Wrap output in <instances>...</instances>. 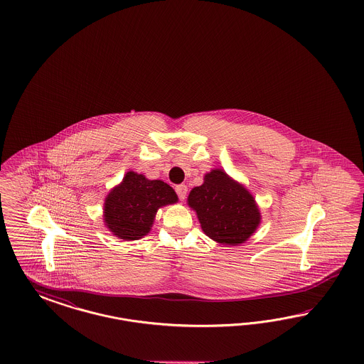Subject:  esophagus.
<instances>
[{
  "mask_svg": "<svg viewBox=\"0 0 364 364\" xmlns=\"http://www.w3.org/2000/svg\"><path fill=\"white\" fill-rule=\"evenodd\" d=\"M187 192L188 187L186 184H180V186H177L176 193L180 200H184V198H187Z\"/></svg>",
  "mask_w": 364,
  "mask_h": 364,
  "instance_id": "esophagus-1",
  "label": "esophagus"
}]
</instances>
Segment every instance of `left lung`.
Listing matches in <instances>:
<instances>
[{
	"mask_svg": "<svg viewBox=\"0 0 364 364\" xmlns=\"http://www.w3.org/2000/svg\"><path fill=\"white\" fill-rule=\"evenodd\" d=\"M201 230L215 242L239 245L247 242L260 224V210L254 196L223 169H212L204 183L188 196Z\"/></svg>",
	"mask_w": 364,
	"mask_h": 364,
	"instance_id": "1",
	"label": "left lung"
}]
</instances>
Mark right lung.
<instances>
[{"label": "right lung", "instance_id": "right-lung-1", "mask_svg": "<svg viewBox=\"0 0 364 364\" xmlns=\"http://www.w3.org/2000/svg\"><path fill=\"white\" fill-rule=\"evenodd\" d=\"M177 200L173 188L164 181L129 171L105 198L104 223L116 237L139 240L151 231L157 210Z\"/></svg>", "mask_w": 364, "mask_h": 364}]
</instances>
